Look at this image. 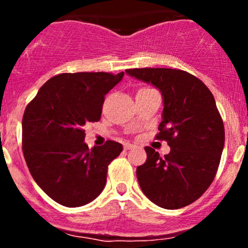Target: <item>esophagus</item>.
<instances>
[{
    "mask_svg": "<svg viewBox=\"0 0 248 248\" xmlns=\"http://www.w3.org/2000/svg\"><path fill=\"white\" fill-rule=\"evenodd\" d=\"M135 147H136L135 144H132V143H124V149H126V150L133 149V148H135Z\"/></svg>",
    "mask_w": 248,
    "mask_h": 248,
    "instance_id": "obj_1",
    "label": "esophagus"
}]
</instances>
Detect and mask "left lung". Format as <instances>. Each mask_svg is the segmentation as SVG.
Listing matches in <instances>:
<instances>
[{
  "instance_id": "1",
  "label": "left lung",
  "mask_w": 248,
  "mask_h": 248,
  "mask_svg": "<svg viewBox=\"0 0 248 248\" xmlns=\"http://www.w3.org/2000/svg\"><path fill=\"white\" fill-rule=\"evenodd\" d=\"M126 72L161 91L164 108L156 139L170 147L164 156L144 148L147 161L136 169L141 190L163 209L189 205L211 186L224 148V122L211 91L186 71L146 67Z\"/></svg>"
}]
</instances>
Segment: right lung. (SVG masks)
Here are the masks:
<instances>
[{"label":"right lung","mask_w":248,"mask_h":248,"mask_svg":"<svg viewBox=\"0 0 248 248\" xmlns=\"http://www.w3.org/2000/svg\"><path fill=\"white\" fill-rule=\"evenodd\" d=\"M124 75L61 73L45 82L25 108V162L38 186L61 205L82 206L104 190L108 166L122 144L108 140L88 149L84 126L100 120L105 95Z\"/></svg>","instance_id":"right-lung-1"}]
</instances>
